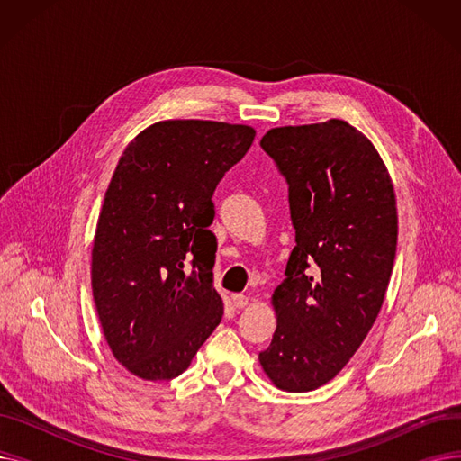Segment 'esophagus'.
Instances as JSON below:
<instances>
[{"mask_svg": "<svg viewBox=\"0 0 461 461\" xmlns=\"http://www.w3.org/2000/svg\"><path fill=\"white\" fill-rule=\"evenodd\" d=\"M231 304H233L235 308H245V306L249 304V297L243 295V294H233V295H231Z\"/></svg>", "mask_w": 461, "mask_h": 461, "instance_id": "obj_1", "label": "esophagus"}]
</instances>
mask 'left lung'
I'll list each match as a JSON object with an SVG mask.
<instances>
[{
    "label": "left lung",
    "mask_w": 461,
    "mask_h": 461,
    "mask_svg": "<svg viewBox=\"0 0 461 461\" xmlns=\"http://www.w3.org/2000/svg\"><path fill=\"white\" fill-rule=\"evenodd\" d=\"M259 145L287 181L297 243L259 365L278 389L308 393L348 365L381 310L396 258L394 186L374 143L342 119L271 129Z\"/></svg>",
    "instance_id": "obj_1"
}]
</instances>
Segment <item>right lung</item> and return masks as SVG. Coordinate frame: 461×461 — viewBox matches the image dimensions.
<instances>
[{"label": "right lung", "instance_id": "obj_1", "mask_svg": "<svg viewBox=\"0 0 461 461\" xmlns=\"http://www.w3.org/2000/svg\"><path fill=\"white\" fill-rule=\"evenodd\" d=\"M256 131L167 119L121 155L96 222L91 287L113 357L148 381L181 375L221 323L212 194Z\"/></svg>", "mask_w": 461, "mask_h": 461}]
</instances>
